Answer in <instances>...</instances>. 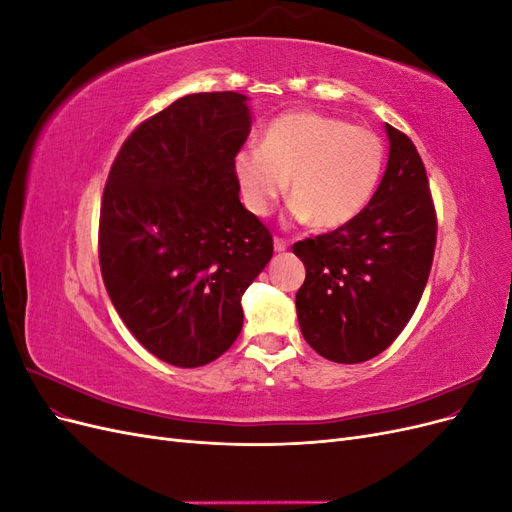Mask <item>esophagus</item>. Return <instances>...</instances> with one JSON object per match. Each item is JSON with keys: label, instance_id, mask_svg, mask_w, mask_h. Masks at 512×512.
Returning a JSON list of instances; mask_svg holds the SVG:
<instances>
[{"label": "esophagus", "instance_id": "esophagus-1", "mask_svg": "<svg viewBox=\"0 0 512 512\" xmlns=\"http://www.w3.org/2000/svg\"><path fill=\"white\" fill-rule=\"evenodd\" d=\"M273 247H275V252H286L288 250V241L282 239V237H275L273 239Z\"/></svg>", "mask_w": 512, "mask_h": 512}]
</instances>
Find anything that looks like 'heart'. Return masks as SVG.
Here are the masks:
<instances>
[{
  "mask_svg": "<svg viewBox=\"0 0 512 512\" xmlns=\"http://www.w3.org/2000/svg\"><path fill=\"white\" fill-rule=\"evenodd\" d=\"M384 166V143L369 128L314 113L273 119L260 147H243L232 160L247 211L265 218L290 190V215L318 230L352 222L374 196Z\"/></svg>",
  "mask_w": 512,
  "mask_h": 512,
  "instance_id": "1",
  "label": "heart"
}]
</instances>
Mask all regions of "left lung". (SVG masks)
<instances>
[{
  "label": "left lung",
  "instance_id": "1",
  "mask_svg": "<svg viewBox=\"0 0 512 512\" xmlns=\"http://www.w3.org/2000/svg\"><path fill=\"white\" fill-rule=\"evenodd\" d=\"M389 164L369 205L327 235L294 243L305 265L297 316L305 342L335 363L389 348L423 297L436 250V209L421 156L386 123Z\"/></svg>",
  "mask_w": 512,
  "mask_h": 512
}]
</instances>
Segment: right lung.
Listing matches in <instances>:
<instances>
[{
    "label": "right lung",
    "mask_w": 512,
    "mask_h": 512,
    "mask_svg": "<svg viewBox=\"0 0 512 512\" xmlns=\"http://www.w3.org/2000/svg\"><path fill=\"white\" fill-rule=\"evenodd\" d=\"M250 130L247 96H183L126 138L106 179V292L138 342L175 367L207 365L235 344L243 292L273 256L232 170Z\"/></svg>",
    "instance_id": "add662e5"
}]
</instances>
